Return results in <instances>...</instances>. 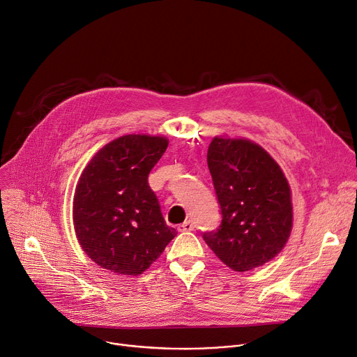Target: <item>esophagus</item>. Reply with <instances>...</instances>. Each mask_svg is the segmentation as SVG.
Here are the masks:
<instances>
[{
	"label": "esophagus",
	"mask_w": 357,
	"mask_h": 357,
	"mask_svg": "<svg viewBox=\"0 0 357 357\" xmlns=\"http://www.w3.org/2000/svg\"><path fill=\"white\" fill-rule=\"evenodd\" d=\"M193 228H195V226H193V223L190 220H185L183 223H181L178 226V231L179 232H190V231H193Z\"/></svg>",
	"instance_id": "34e87169"
}]
</instances>
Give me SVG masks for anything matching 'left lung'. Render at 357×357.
<instances>
[{
  "mask_svg": "<svg viewBox=\"0 0 357 357\" xmlns=\"http://www.w3.org/2000/svg\"><path fill=\"white\" fill-rule=\"evenodd\" d=\"M208 168L222 222L204 234L205 242L236 272L269 262L286 245L294 223L290 186L280 167L252 141L215 137Z\"/></svg>",
  "mask_w": 357,
  "mask_h": 357,
  "instance_id": "obj_1",
  "label": "left lung"
}]
</instances>
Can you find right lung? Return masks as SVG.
I'll use <instances>...</instances> for the list:
<instances>
[{
	"mask_svg": "<svg viewBox=\"0 0 357 357\" xmlns=\"http://www.w3.org/2000/svg\"><path fill=\"white\" fill-rule=\"evenodd\" d=\"M167 148L165 137L123 135L96 152L82 171L73 219L81 248L96 265L141 275L175 238L148 183Z\"/></svg>",
	"mask_w": 357,
	"mask_h": 357,
	"instance_id": "obj_1",
	"label": "right lung"
}]
</instances>
